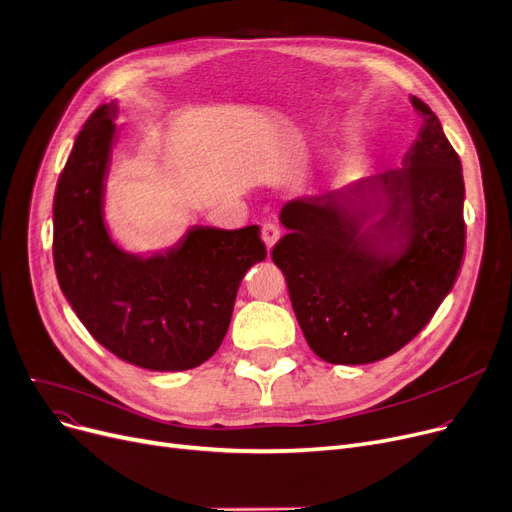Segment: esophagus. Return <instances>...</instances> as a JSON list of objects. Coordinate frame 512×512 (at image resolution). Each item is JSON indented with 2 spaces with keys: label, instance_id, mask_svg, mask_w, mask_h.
<instances>
[{
  "label": "esophagus",
  "instance_id": "34e87169",
  "mask_svg": "<svg viewBox=\"0 0 512 512\" xmlns=\"http://www.w3.org/2000/svg\"><path fill=\"white\" fill-rule=\"evenodd\" d=\"M279 235H281V231H279V227L275 223H264L262 225V241H264V246L269 248V250L275 246Z\"/></svg>",
  "mask_w": 512,
  "mask_h": 512
}]
</instances>
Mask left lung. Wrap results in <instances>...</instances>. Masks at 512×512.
Returning a JSON list of instances; mask_svg holds the SVG:
<instances>
[{
	"label": "left lung",
	"mask_w": 512,
	"mask_h": 512,
	"mask_svg": "<svg viewBox=\"0 0 512 512\" xmlns=\"http://www.w3.org/2000/svg\"><path fill=\"white\" fill-rule=\"evenodd\" d=\"M423 127L402 168L287 202L273 248L310 350L369 364L406 346L448 296L465 254V183L440 120Z\"/></svg>",
	"instance_id": "1"
}]
</instances>
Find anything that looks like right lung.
Segmentation results:
<instances>
[{"label": "right lung", "instance_id": "add662e5", "mask_svg": "<svg viewBox=\"0 0 512 512\" xmlns=\"http://www.w3.org/2000/svg\"><path fill=\"white\" fill-rule=\"evenodd\" d=\"M116 106L102 104L77 135L54 196V266L79 321L120 360L187 371L227 335L239 283L266 258L258 225L193 227L179 246L135 256L104 225V181L116 141Z\"/></svg>", "mask_w": 512, "mask_h": 512}]
</instances>
